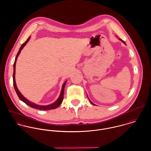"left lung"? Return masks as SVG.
<instances>
[{
  "label": "left lung",
  "mask_w": 151,
  "mask_h": 151,
  "mask_svg": "<svg viewBox=\"0 0 151 151\" xmlns=\"http://www.w3.org/2000/svg\"><path fill=\"white\" fill-rule=\"evenodd\" d=\"M119 40H120V41H122V42H123V43H124V44H125V45H126V42H124V41H123V40H121V39H120V38H119ZM88 99H89V98H88ZM89 102H90V103H91V104H92V105H95V104H93V103H92V102H91V101H90V100H89Z\"/></svg>",
  "instance_id": "obj_1"
}]
</instances>
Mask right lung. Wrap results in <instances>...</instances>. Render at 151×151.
Returning a JSON list of instances; mask_svg holds the SVG:
<instances>
[{
    "mask_svg": "<svg viewBox=\"0 0 151 151\" xmlns=\"http://www.w3.org/2000/svg\"><path fill=\"white\" fill-rule=\"evenodd\" d=\"M30 39V37L27 39V40L23 43L21 46L17 54V56L16 57V59H15V61H14V65H13V86H14V89L16 92V93L17 95V96H19V99L22 101L23 102H24L25 104H26L27 105H28L29 106L31 107V108H34V109H39V110H51V109H56V108H58L60 104H62L63 100V96H64V91H65V84H66V82H67V80L65 81V83H63V86H62V90H61V92H60V96L58 98V99L55 102H53V104H50V105H46V106H43V105H37V104H35L31 101H29V100H28L27 98H25L22 93L21 92L19 91V89L17 88V86H16V80H15V74H16V61L17 60V58H18V56H19L21 51H22V49H23V47L25 46V45L27 43H28V42L29 41Z\"/></svg>",
    "mask_w": 151,
    "mask_h": 151,
    "instance_id": "1",
    "label": "right lung"
}]
</instances>
